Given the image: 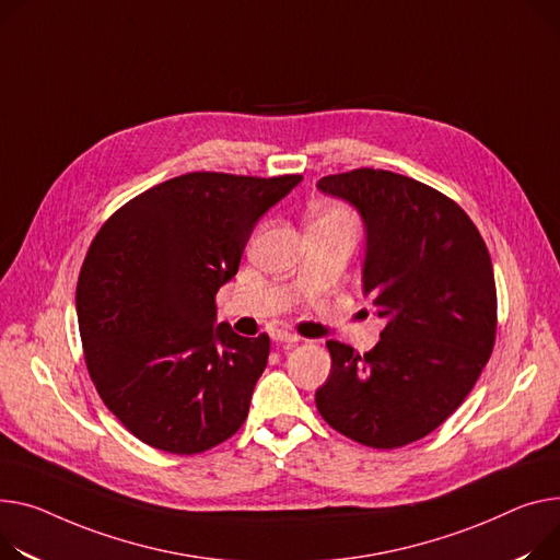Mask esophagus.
Returning a JSON list of instances; mask_svg holds the SVG:
<instances>
[{"instance_id": "obj_1", "label": "esophagus", "mask_w": 560, "mask_h": 560, "mask_svg": "<svg viewBox=\"0 0 560 560\" xmlns=\"http://www.w3.org/2000/svg\"><path fill=\"white\" fill-rule=\"evenodd\" d=\"M272 340L279 342V345H296L302 338H300V335L290 332V330H281V328H279V330L272 332Z\"/></svg>"}]
</instances>
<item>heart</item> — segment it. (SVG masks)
<instances>
[{"label": "heart", "instance_id": "b5f03b06", "mask_svg": "<svg viewBox=\"0 0 560 560\" xmlns=\"http://www.w3.org/2000/svg\"><path fill=\"white\" fill-rule=\"evenodd\" d=\"M313 222H319V225H330V228H340V230H355V218L347 207H319L313 211Z\"/></svg>", "mask_w": 560, "mask_h": 560}]
</instances>
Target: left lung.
<instances>
[{
  "label": "left lung",
  "instance_id": "8db88e82",
  "mask_svg": "<svg viewBox=\"0 0 560 560\" xmlns=\"http://www.w3.org/2000/svg\"><path fill=\"white\" fill-rule=\"evenodd\" d=\"M317 189L360 211L362 288L387 326L364 355L326 342L330 374L315 402L345 436L369 448H400L448 419L491 358V256L468 213L412 177L355 168L322 177Z\"/></svg>",
  "mask_w": 560,
  "mask_h": 560
}]
</instances>
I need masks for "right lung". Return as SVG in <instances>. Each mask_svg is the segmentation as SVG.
I'll list each match as a JSON object with an SVG mask.
<instances>
[{"label": "right lung", "instance_id": "add662e5", "mask_svg": "<svg viewBox=\"0 0 560 560\" xmlns=\"http://www.w3.org/2000/svg\"><path fill=\"white\" fill-rule=\"evenodd\" d=\"M302 175L186 173L126 202L92 241L77 285L90 378L139 441L196 455L249 412L270 338L215 326V292L252 230Z\"/></svg>", "mask_w": 560, "mask_h": 560}]
</instances>
